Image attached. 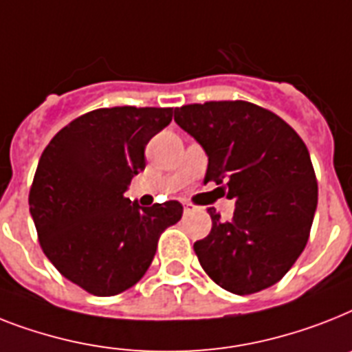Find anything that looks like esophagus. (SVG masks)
<instances>
[{
    "instance_id": "esophagus-1",
    "label": "esophagus",
    "mask_w": 352,
    "mask_h": 352,
    "mask_svg": "<svg viewBox=\"0 0 352 352\" xmlns=\"http://www.w3.org/2000/svg\"><path fill=\"white\" fill-rule=\"evenodd\" d=\"M199 210V206L191 204V202H184V213H191V211Z\"/></svg>"
}]
</instances>
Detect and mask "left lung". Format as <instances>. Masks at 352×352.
<instances>
[{"instance_id":"1","label":"left lung","mask_w":352,"mask_h":352,"mask_svg":"<svg viewBox=\"0 0 352 352\" xmlns=\"http://www.w3.org/2000/svg\"><path fill=\"white\" fill-rule=\"evenodd\" d=\"M175 122L208 153L204 184L235 201L230 222L208 208L210 235L193 244L202 270L235 295L271 287L309 241L318 184L305 142L276 113L248 101L175 108Z\"/></svg>"}]
</instances>
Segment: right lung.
Here are the masks:
<instances>
[{"label":"right lung","instance_id":"1","mask_svg":"<svg viewBox=\"0 0 352 352\" xmlns=\"http://www.w3.org/2000/svg\"><path fill=\"white\" fill-rule=\"evenodd\" d=\"M171 116L173 108H99L68 122L41 153L28 193L39 245L90 295L113 296L135 285L162 231L181 221V202L141 208L124 197L146 166L148 141Z\"/></svg>","mask_w":352,"mask_h":352}]
</instances>
